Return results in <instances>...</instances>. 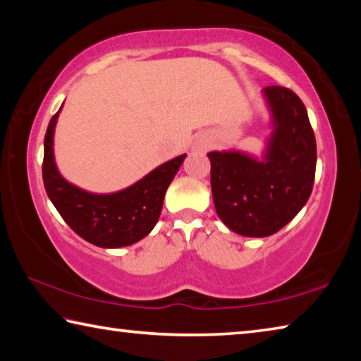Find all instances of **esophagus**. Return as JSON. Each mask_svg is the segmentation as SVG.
I'll list each match as a JSON object with an SVG mask.
<instances>
[{
  "label": "esophagus",
  "mask_w": 361,
  "mask_h": 361,
  "mask_svg": "<svg viewBox=\"0 0 361 361\" xmlns=\"http://www.w3.org/2000/svg\"><path fill=\"white\" fill-rule=\"evenodd\" d=\"M210 138L209 137H202V138H199L197 142L194 143V148L195 149H200V151H207L210 148Z\"/></svg>",
  "instance_id": "esophagus-1"
}]
</instances>
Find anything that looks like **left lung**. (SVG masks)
<instances>
[{
	"mask_svg": "<svg viewBox=\"0 0 361 361\" xmlns=\"http://www.w3.org/2000/svg\"><path fill=\"white\" fill-rule=\"evenodd\" d=\"M272 132L261 157L212 151V194L221 221L235 234L267 237L295 218L312 192L317 145L301 99L286 87L262 89Z\"/></svg>",
	"mask_w": 361,
	"mask_h": 361,
	"instance_id": "obj_1",
	"label": "left lung"
}]
</instances>
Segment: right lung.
<instances>
[{"label": "right lung", "mask_w": 361, "mask_h": 361, "mask_svg": "<svg viewBox=\"0 0 361 361\" xmlns=\"http://www.w3.org/2000/svg\"><path fill=\"white\" fill-rule=\"evenodd\" d=\"M60 111L62 106L52 116L44 137L42 180L51 202L65 223L92 245L121 248L142 240L161 216L164 195L186 154L161 164L121 191L109 194L84 191L60 175L54 157V132Z\"/></svg>", "instance_id": "right-lung-1"}]
</instances>
